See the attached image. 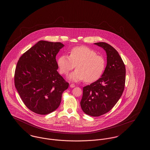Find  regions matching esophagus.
Returning a JSON list of instances; mask_svg holds the SVG:
<instances>
[{
	"mask_svg": "<svg viewBox=\"0 0 150 150\" xmlns=\"http://www.w3.org/2000/svg\"><path fill=\"white\" fill-rule=\"evenodd\" d=\"M70 86V87H71V88H74V87L75 86V85L74 84H71Z\"/></svg>",
	"mask_w": 150,
	"mask_h": 150,
	"instance_id": "34e87169",
	"label": "esophagus"
}]
</instances>
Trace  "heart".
Listing matches in <instances>:
<instances>
[{
	"mask_svg": "<svg viewBox=\"0 0 150 150\" xmlns=\"http://www.w3.org/2000/svg\"><path fill=\"white\" fill-rule=\"evenodd\" d=\"M58 66L61 74L66 75L73 70L69 78L74 81L84 80L91 83L100 78L105 70L106 61L102 56L86 47L79 46L72 48L70 56L62 55L58 59Z\"/></svg>",
	"mask_w": 150,
	"mask_h": 150,
	"instance_id": "obj_1",
	"label": "heart"
}]
</instances>
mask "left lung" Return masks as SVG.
<instances>
[{
  "label": "left lung",
  "instance_id": "1",
  "mask_svg": "<svg viewBox=\"0 0 150 150\" xmlns=\"http://www.w3.org/2000/svg\"><path fill=\"white\" fill-rule=\"evenodd\" d=\"M94 44L106 50L107 66L100 78L83 87L80 105L86 114L96 117L110 111L121 97L125 88L126 70L114 47L105 42Z\"/></svg>",
  "mask_w": 150,
  "mask_h": 150
}]
</instances>
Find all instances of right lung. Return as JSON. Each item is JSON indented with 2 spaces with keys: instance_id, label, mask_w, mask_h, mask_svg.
I'll return each mask as SVG.
<instances>
[{
  "instance_id": "add662e5",
  "label": "right lung",
  "mask_w": 150,
  "mask_h": 150,
  "mask_svg": "<svg viewBox=\"0 0 150 150\" xmlns=\"http://www.w3.org/2000/svg\"><path fill=\"white\" fill-rule=\"evenodd\" d=\"M64 45L41 40L25 52L14 72V86L25 105L31 111L47 115L59 107L69 87L57 70L56 56Z\"/></svg>"
}]
</instances>
